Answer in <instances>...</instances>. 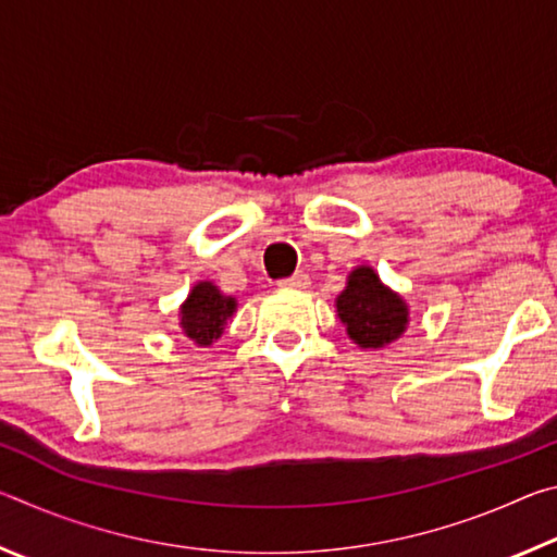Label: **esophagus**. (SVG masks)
<instances>
[{
  "label": "esophagus",
  "instance_id": "1",
  "mask_svg": "<svg viewBox=\"0 0 557 557\" xmlns=\"http://www.w3.org/2000/svg\"><path fill=\"white\" fill-rule=\"evenodd\" d=\"M307 285H309V275H305V272H295L292 277L280 280V287H289V289H305Z\"/></svg>",
  "mask_w": 557,
  "mask_h": 557
}]
</instances>
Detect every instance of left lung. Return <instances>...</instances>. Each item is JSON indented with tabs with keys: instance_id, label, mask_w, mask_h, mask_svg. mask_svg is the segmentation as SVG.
I'll return each mask as SVG.
<instances>
[{
	"instance_id": "1",
	"label": "left lung",
	"mask_w": 557,
	"mask_h": 557,
	"mask_svg": "<svg viewBox=\"0 0 557 557\" xmlns=\"http://www.w3.org/2000/svg\"><path fill=\"white\" fill-rule=\"evenodd\" d=\"M338 319L346 324L348 336L363 348H381L405 332L408 307L381 285L371 268H356L346 289L336 299Z\"/></svg>"
}]
</instances>
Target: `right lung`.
<instances>
[{"mask_svg":"<svg viewBox=\"0 0 557 557\" xmlns=\"http://www.w3.org/2000/svg\"><path fill=\"white\" fill-rule=\"evenodd\" d=\"M235 299L223 297L211 282H201L191 289L182 307V326L188 338L199 346H211L223 334L225 319L233 314Z\"/></svg>","mask_w":557,"mask_h":557,"instance_id":"right-lung-1","label":"right lung"}]
</instances>
